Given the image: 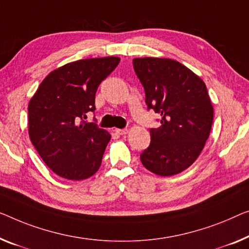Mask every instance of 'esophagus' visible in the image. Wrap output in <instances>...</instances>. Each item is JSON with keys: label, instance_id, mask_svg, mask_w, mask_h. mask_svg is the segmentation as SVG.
<instances>
[{"label": "esophagus", "instance_id": "34e87169", "mask_svg": "<svg viewBox=\"0 0 249 249\" xmlns=\"http://www.w3.org/2000/svg\"><path fill=\"white\" fill-rule=\"evenodd\" d=\"M115 132H116L117 134H120V135H125V134H127L128 129L127 128H116V129H115Z\"/></svg>", "mask_w": 249, "mask_h": 249}]
</instances>
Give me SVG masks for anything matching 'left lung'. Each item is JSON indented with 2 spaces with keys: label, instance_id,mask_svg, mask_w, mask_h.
I'll use <instances>...</instances> for the list:
<instances>
[{
  "label": "left lung",
  "instance_id": "left-lung-1",
  "mask_svg": "<svg viewBox=\"0 0 249 249\" xmlns=\"http://www.w3.org/2000/svg\"><path fill=\"white\" fill-rule=\"evenodd\" d=\"M133 67L147 110L161 115L160 127L150 128L151 143L141 162L161 177L182 172L196 160L210 134L213 108L206 85L172 59L135 58Z\"/></svg>",
  "mask_w": 249,
  "mask_h": 249
}]
</instances>
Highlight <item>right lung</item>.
<instances>
[{"label": "right lung", "instance_id": "obj_1", "mask_svg": "<svg viewBox=\"0 0 249 249\" xmlns=\"http://www.w3.org/2000/svg\"><path fill=\"white\" fill-rule=\"evenodd\" d=\"M118 64V57L70 62L44 78L30 101V140L59 177L84 180L98 171L110 134L85 118L96 109L99 85Z\"/></svg>", "mask_w": 249, "mask_h": 249}]
</instances>
